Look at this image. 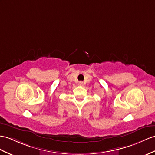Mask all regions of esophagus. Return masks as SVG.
Wrapping results in <instances>:
<instances>
[{
    "mask_svg": "<svg viewBox=\"0 0 155 155\" xmlns=\"http://www.w3.org/2000/svg\"><path fill=\"white\" fill-rule=\"evenodd\" d=\"M80 85H83V83H82V82H80Z\"/></svg>",
    "mask_w": 155,
    "mask_h": 155,
    "instance_id": "1",
    "label": "esophagus"
}]
</instances>
